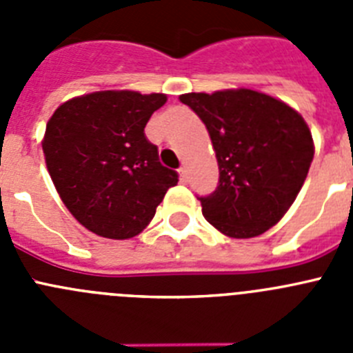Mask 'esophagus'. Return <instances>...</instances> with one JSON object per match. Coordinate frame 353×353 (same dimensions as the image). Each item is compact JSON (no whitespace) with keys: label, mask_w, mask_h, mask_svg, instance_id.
I'll return each instance as SVG.
<instances>
[{"label":"esophagus","mask_w":353,"mask_h":353,"mask_svg":"<svg viewBox=\"0 0 353 353\" xmlns=\"http://www.w3.org/2000/svg\"><path fill=\"white\" fill-rule=\"evenodd\" d=\"M179 173H180V179L185 180V176H187V168L182 166V168H180V170H179Z\"/></svg>","instance_id":"obj_1"}]
</instances>
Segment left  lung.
<instances>
[{"label":"left lung","instance_id":"obj_1","mask_svg":"<svg viewBox=\"0 0 353 353\" xmlns=\"http://www.w3.org/2000/svg\"><path fill=\"white\" fill-rule=\"evenodd\" d=\"M214 146L219 185L199 198L205 219L223 235L251 239L283 219L310 171L311 130L299 111L249 88L183 93Z\"/></svg>","mask_w":353,"mask_h":353}]
</instances>
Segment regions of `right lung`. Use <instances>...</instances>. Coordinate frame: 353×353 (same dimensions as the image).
Returning <instances> with one entry per match:
<instances>
[{
  "label": "right lung",
  "instance_id": "1",
  "mask_svg": "<svg viewBox=\"0 0 353 353\" xmlns=\"http://www.w3.org/2000/svg\"><path fill=\"white\" fill-rule=\"evenodd\" d=\"M166 101L164 93L105 90L74 97L49 118L46 166L68 212L95 235H139L179 182L145 136L150 117Z\"/></svg>",
  "mask_w": 353,
  "mask_h": 353
}]
</instances>
